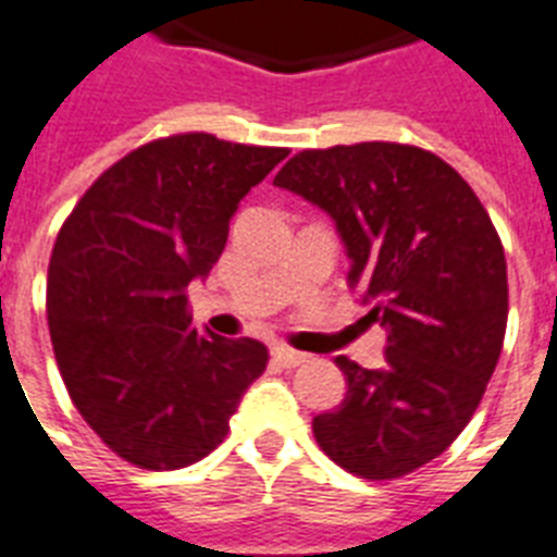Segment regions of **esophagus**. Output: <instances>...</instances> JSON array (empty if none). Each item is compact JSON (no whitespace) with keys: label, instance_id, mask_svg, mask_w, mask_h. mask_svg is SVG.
Listing matches in <instances>:
<instances>
[{"label":"esophagus","instance_id":"34e87169","mask_svg":"<svg viewBox=\"0 0 557 557\" xmlns=\"http://www.w3.org/2000/svg\"><path fill=\"white\" fill-rule=\"evenodd\" d=\"M270 358H273V364L284 367V370H296V367H301L307 361L305 352L289 350V347H284V344L273 347V350H270Z\"/></svg>","mask_w":557,"mask_h":557}]
</instances>
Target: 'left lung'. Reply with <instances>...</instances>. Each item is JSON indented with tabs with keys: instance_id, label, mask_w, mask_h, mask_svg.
Listing matches in <instances>:
<instances>
[{
	"instance_id": "obj_1",
	"label": "left lung",
	"mask_w": 557,
	"mask_h": 557,
	"mask_svg": "<svg viewBox=\"0 0 557 557\" xmlns=\"http://www.w3.org/2000/svg\"><path fill=\"white\" fill-rule=\"evenodd\" d=\"M273 185L333 219L364 319L387 330L381 370L335 358L347 395L312 418L315 441L352 475H407L470 424L498 364L509 310L498 233L472 187L421 147L301 150Z\"/></svg>"
}]
</instances>
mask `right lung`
<instances>
[{
  "mask_svg": "<svg viewBox=\"0 0 557 557\" xmlns=\"http://www.w3.org/2000/svg\"><path fill=\"white\" fill-rule=\"evenodd\" d=\"M284 147L182 133L133 150L73 207L48 268V327L62 381L90 430L141 470L213 453L268 367L256 338L199 333L187 284L227 245L250 187Z\"/></svg>",
  "mask_w": 557,
  "mask_h": 557,
  "instance_id": "add662e5",
  "label": "right lung"
}]
</instances>
